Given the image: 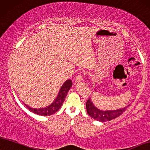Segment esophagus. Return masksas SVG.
Returning <instances> with one entry per match:
<instances>
[{
	"label": "esophagus",
	"instance_id": "1",
	"mask_svg": "<svg viewBox=\"0 0 150 150\" xmlns=\"http://www.w3.org/2000/svg\"><path fill=\"white\" fill-rule=\"evenodd\" d=\"M82 79H83L82 75H81V73H78V75H77L76 77H75V82L77 83L80 82V81H82Z\"/></svg>",
	"mask_w": 150,
	"mask_h": 150
}]
</instances>
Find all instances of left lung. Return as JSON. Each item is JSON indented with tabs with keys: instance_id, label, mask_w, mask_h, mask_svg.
<instances>
[{
	"instance_id": "obj_1",
	"label": "left lung",
	"mask_w": 150,
	"mask_h": 150,
	"mask_svg": "<svg viewBox=\"0 0 150 150\" xmlns=\"http://www.w3.org/2000/svg\"><path fill=\"white\" fill-rule=\"evenodd\" d=\"M129 106H127L126 107L122 108V109H117V110H111V111H102V110L98 109V108L95 107L93 104L90 98H88L86 103V111L88 112V114L91 117L95 119L96 120L100 121V122H106V121H109L112 119H114L115 117H118L122 113L126 111L127 108Z\"/></svg>"
}]
</instances>
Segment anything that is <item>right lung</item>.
I'll return each mask as SVG.
<instances>
[{"label": "right lung", "instance_id": "add662e5", "mask_svg": "<svg viewBox=\"0 0 150 150\" xmlns=\"http://www.w3.org/2000/svg\"><path fill=\"white\" fill-rule=\"evenodd\" d=\"M72 86V81L71 79H68L64 83V84L62 85V86L60 88L59 92L57 96V98H56L55 101L53 103L51 104L50 106L45 107L42 108V109H33L28 107V105H26V107L28 108L30 111H31L32 112L36 113L37 115H43V116H47V115H50L54 113L60 109V107H62V104L65 100V98L67 95L68 91H69V89L71 88Z\"/></svg>", "mask_w": 150, "mask_h": 150}]
</instances>
